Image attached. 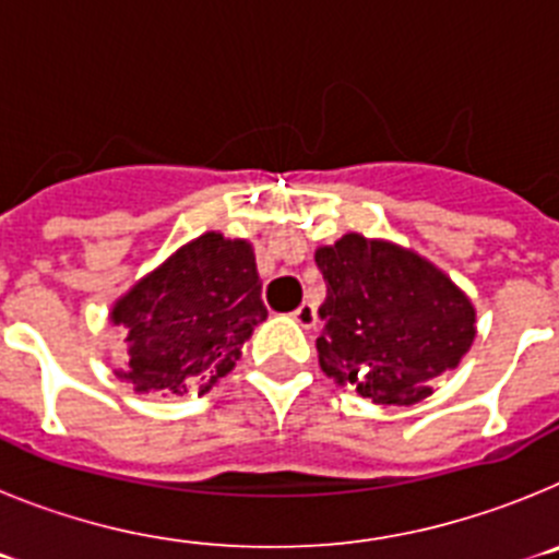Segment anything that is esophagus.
<instances>
[{
  "label": "esophagus",
  "instance_id": "1",
  "mask_svg": "<svg viewBox=\"0 0 559 559\" xmlns=\"http://www.w3.org/2000/svg\"><path fill=\"white\" fill-rule=\"evenodd\" d=\"M294 319L299 324H302L305 330H310L316 324V308H313V302H302L299 305V308L294 310Z\"/></svg>",
  "mask_w": 559,
  "mask_h": 559
}]
</instances>
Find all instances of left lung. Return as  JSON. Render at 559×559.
Here are the masks:
<instances>
[{"mask_svg": "<svg viewBox=\"0 0 559 559\" xmlns=\"http://www.w3.org/2000/svg\"><path fill=\"white\" fill-rule=\"evenodd\" d=\"M328 283L319 367L380 406H414L476 338V308L445 271L408 249L344 235L316 249Z\"/></svg>", "mask_w": 559, "mask_h": 559, "instance_id": "left-lung-1", "label": "left lung"}]
</instances>
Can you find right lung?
I'll return each instance as SVG.
<instances>
[{
    "label": "right lung",
    "mask_w": 559,
    "mask_h": 559,
    "mask_svg": "<svg viewBox=\"0 0 559 559\" xmlns=\"http://www.w3.org/2000/svg\"><path fill=\"white\" fill-rule=\"evenodd\" d=\"M263 283L249 240L206 231L111 308V324L126 338V369L133 392H210L235 369L246 338L265 322Z\"/></svg>",
    "instance_id": "right-lung-1"
}]
</instances>
